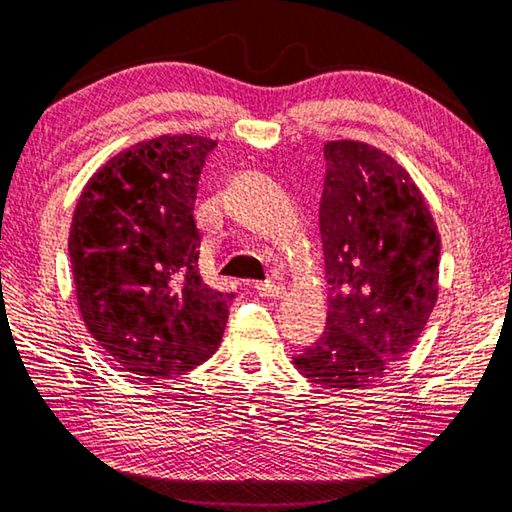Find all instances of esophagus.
<instances>
[{"label": "esophagus", "instance_id": "1", "mask_svg": "<svg viewBox=\"0 0 512 512\" xmlns=\"http://www.w3.org/2000/svg\"><path fill=\"white\" fill-rule=\"evenodd\" d=\"M254 290L258 292L261 297H270V299H276V297H283V292H286V288L281 286V283H274V281H258L254 283Z\"/></svg>", "mask_w": 512, "mask_h": 512}]
</instances>
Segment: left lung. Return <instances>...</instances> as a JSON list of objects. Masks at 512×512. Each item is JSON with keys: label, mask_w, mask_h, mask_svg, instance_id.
Wrapping results in <instances>:
<instances>
[{"label": "left lung", "mask_w": 512, "mask_h": 512, "mask_svg": "<svg viewBox=\"0 0 512 512\" xmlns=\"http://www.w3.org/2000/svg\"><path fill=\"white\" fill-rule=\"evenodd\" d=\"M320 233L331 297L322 338L295 356L326 390H367L415 347L438 301L440 233L422 190L383 149L324 145Z\"/></svg>", "instance_id": "obj_1"}]
</instances>
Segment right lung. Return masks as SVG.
Instances as JSON below:
<instances>
[{
	"label": "right lung",
	"mask_w": 512,
	"mask_h": 512,
	"mask_svg": "<svg viewBox=\"0 0 512 512\" xmlns=\"http://www.w3.org/2000/svg\"><path fill=\"white\" fill-rule=\"evenodd\" d=\"M217 140L165 133L108 158L74 208L70 251L79 313L131 376L172 379L220 347L233 295L199 274L195 199Z\"/></svg>",
	"instance_id": "obj_1"
}]
</instances>
